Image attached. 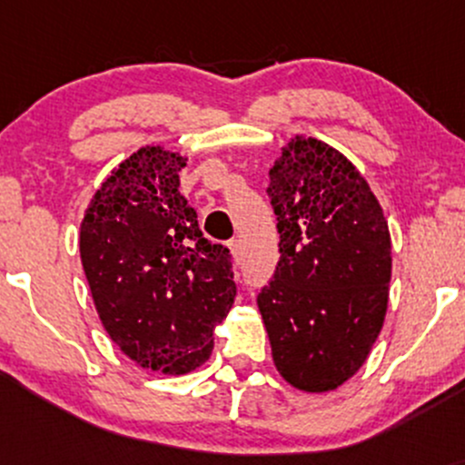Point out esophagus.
Instances as JSON below:
<instances>
[{"instance_id":"1","label":"esophagus","mask_w":465,"mask_h":465,"mask_svg":"<svg viewBox=\"0 0 465 465\" xmlns=\"http://www.w3.org/2000/svg\"><path fill=\"white\" fill-rule=\"evenodd\" d=\"M229 251H232V258H233V262H240V240H229Z\"/></svg>"}]
</instances>
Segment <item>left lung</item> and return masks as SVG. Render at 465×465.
Wrapping results in <instances>:
<instances>
[{"label": "left lung", "instance_id": "obj_1", "mask_svg": "<svg viewBox=\"0 0 465 465\" xmlns=\"http://www.w3.org/2000/svg\"><path fill=\"white\" fill-rule=\"evenodd\" d=\"M269 179L280 262L258 308L273 362L302 391H332L359 371L385 322V214L350 159L312 137L288 142Z\"/></svg>", "mask_w": 465, "mask_h": 465}]
</instances>
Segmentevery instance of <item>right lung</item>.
Wrapping results in <instances>:
<instances>
[{
  "label": "right lung",
  "mask_w": 465,
  "mask_h": 465,
  "mask_svg": "<svg viewBox=\"0 0 465 465\" xmlns=\"http://www.w3.org/2000/svg\"><path fill=\"white\" fill-rule=\"evenodd\" d=\"M185 159L146 146L94 194L80 260L111 341L143 370L188 373L210 359L232 311V253L203 236L179 192Z\"/></svg>",
  "instance_id": "add662e5"
}]
</instances>
